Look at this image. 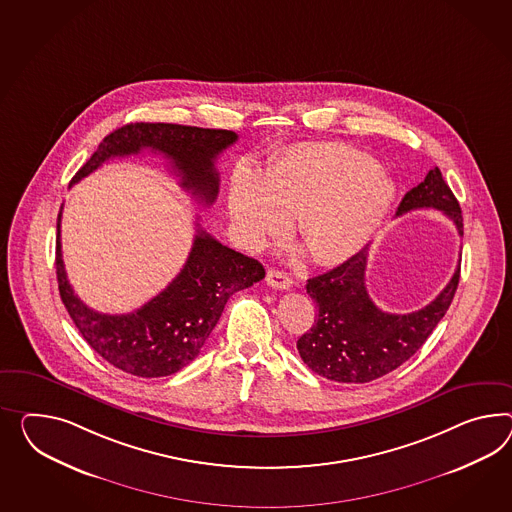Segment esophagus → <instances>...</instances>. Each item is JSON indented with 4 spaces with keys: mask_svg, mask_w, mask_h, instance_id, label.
Segmentation results:
<instances>
[{
    "mask_svg": "<svg viewBox=\"0 0 512 512\" xmlns=\"http://www.w3.org/2000/svg\"><path fill=\"white\" fill-rule=\"evenodd\" d=\"M265 280H267V284H269L271 288L289 289L291 286H293V280H291V276L286 275V273H282V271H276V269L267 271Z\"/></svg>",
    "mask_w": 512,
    "mask_h": 512,
    "instance_id": "obj_1",
    "label": "esophagus"
}]
</instances>
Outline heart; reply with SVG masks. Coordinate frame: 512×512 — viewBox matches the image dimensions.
<instances>
[{
  "mask_svg": "<svg viewBox=\"0 0 512 512\" xmlns=\"http://www.w3.org/2000/svg\"><path fill=\"white\" fill-rule=\"evenodd\" d=\"M390 174L364 152L336 143L288 148L265 174L239 165L228 208L237 234L252 247L288 230L321 265L345 262L379 230L394 202Z\"/></svg>",
  "mask_w": 512,
  "mask_h": 512,
  "instance_id": "b5f03b06",
  "label": "heart"
}]
</instances>
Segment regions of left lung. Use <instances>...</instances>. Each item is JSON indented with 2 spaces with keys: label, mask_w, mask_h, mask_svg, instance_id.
<instances>
[{
  "label": "left lung",
  "mask_w": 512,
  "mask_h": 512,
  "mask_svg": "<svg viewBox=\"0 0 512 512\" xmlns=\"http://www.w3.org/2000/svg\"><path fill=\"white\" fill-rule=\"evenodd\" d=\"M421 208L442 211L455 223L459 236L464 234L459 202L438 167L408 191L395 215ZM367 250L366 245L347 262L306 284L317 314L314 327L297 341V349L302 362L325 379L369 382L405 364L446 315L459 286L460 263L446 288L425 308L403 315L382 312L367 295Z\"/></svg>",
  "instance_id": "left-lung-1"
}]
</instances>
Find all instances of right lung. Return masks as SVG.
Here are the masks:
<instances>
[{
    "instance_id": "1",
    "label": "right lung",
    "mask_w": 512,
    "mask_h": 512,
    "mask_svg": "<svg viewBox=\"0 0 512 512\" xmlns=\"http://www.w3.org/2000/svg\"><path fill=\"white\" fill-rule=\"evenodd\" d=\"M228 130L135 122L109 133L76 172L72 184L96 171L107 159L150 148L171 161L180 185L210 206L219 193L215 159L234 145ZM197 236L184 269L171 284L130 314H100L79 299L66 278L61 252V213L57 217L55 269L61 301L81 336L109 364L143 379L167 377L197 358L223 314L224 304L265 276L262 263L224 247L197 223Z\"/></svg>"
}]
</instances>
